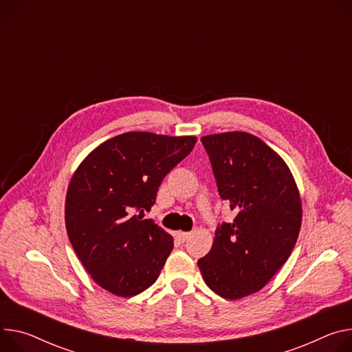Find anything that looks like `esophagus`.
Wrapping results in <instances>:
<instances>
[{
  "mask_svg": "<svg viewBox=\"0 0 352 352\" xmlns=\"http://www.w3.org/2000/svg\"><path fill=\"white\" fill-rule=\"evenodd\" d=\"M175 234H177V239H178L181 243H184V241L189 237V233H188V232H181V230H179V232H177Z\"/></svg>",
  "mask_w": 352,
  "mask_h": 352,
  "instance_id": "34e87169",
  "label": "esophagus"
}]
</instances>
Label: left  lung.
<instances>
[{
	"mask_svg": "<svg viewBox=\"0 0 352 352\" xmlns=\"http://www.w3.org/2000/svg\"><path fill=\"white\" fill-rule=\"evenodd\" d=\"M201 142L219 195L237 214L217 226L198 267L214 294L236 300L263 289L289 258L302 225L300 195L289 167L257 136L228 132Z\"/></svg>",
	"mask_w": 352,
	"mask_h": 352,
	"instance_id": "obj_1",
	"label": "left lung"
}]
</instances>
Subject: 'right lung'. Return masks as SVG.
Returning a JSON list of instances; mask_svg holds the SVG:
<instances>
[{"label":"right lung","mask_w":352,"mask_h":352,"mask_svg":"<svg viewBox=\"0 0 352 352\" xmlns=\"http://www.w3.org/2000/svg\"><path fill=\"white\" fill-rule=\"evenodd\" d=\"M195 143V136L127 132L92 150L76 170L66 197V229L84 268L105 291L131 298L157 280L174 240L144 219V210Z\"/></svg>","instance_id":"obj_1"}]
</instances>
